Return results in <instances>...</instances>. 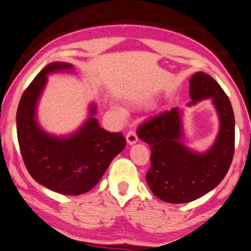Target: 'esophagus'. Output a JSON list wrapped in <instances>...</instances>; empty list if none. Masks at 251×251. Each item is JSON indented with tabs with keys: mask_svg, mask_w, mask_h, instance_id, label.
<instances>
[{
	"mask_svg": "<svg viewBox=\"0 0 251 251\" xmlns=\"http://www.w3.org/2000/svg\"><path fill=\"white\" fill-rule=\"evenodd\" d=\"M126 140H127L129 145L135 144V142L138 141V135H136V133L134 131L129 129V131L127 132V134H126Z\"/></svg>",
	"mask_w": 251,
	"mask_h": 251,
	"instance_id": "esophagus-1",
	"label": "esophagus"
}]
</instances>
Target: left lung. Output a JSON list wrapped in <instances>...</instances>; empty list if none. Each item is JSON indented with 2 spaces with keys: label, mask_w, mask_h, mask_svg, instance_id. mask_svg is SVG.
Listing matches in <instances>:
<instances>
[{
  "label": "left lung",
  "mask_w": 251,
  "mask_h": 251,
  "mask_svg": "<svg viewBox=\"0 0 251 251\" xmlns=\"http://www.w3.org/2000/svg\"><path fill=\"white\" fill-rule=\"evenodd\" d=\"M190 97L189 104L211 97L220 117L217 141L206 154L192 153L179 142L182 124L177 107L151 117L136 129L151 151L146 174L149 189L171 204L196 201L213 190L228 173L235 149L233 107L218 82L205 73H196L190 78Z\"/></svg>",
  "instance_id": "1"
}]
</instances>
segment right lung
I'll use <instances>...</instances> for the list:
<instances>
[{
  "label": "right lung",
  "instance_id": "1",
  "mask_svg": "<svg viewBox=\"0 0 251 251\" xmlns=\"http://www.w3.org/2000/svg\"><path fill=\"white\" fill-rule=\"evenodd\" d=\"M72 67L69 63H50L25 89L17 109V138L25 167L34 180L61 195L76 196L100 182L113 157L125 148L126 140L120 132L100 127L95 118L66 139L41 131L34 109L47 74ZM94 112L95 107L91 115Z\"/></svg>",
  "mask_w": 251,
  "mask_h": 251
}]
</instances>
